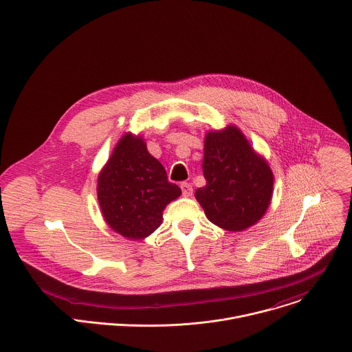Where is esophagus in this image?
<instances>
[{
    "label": "esophagus",
    "mask_w": 352,
    "mask_h": 352,
    "mask_svg": "<svg viewBox=\"0 0 352 352\" xmlns=\"http://www.w3.org/2000/svg\"><path fill=\"white\" fill-rule=\"evenodd\" d=\"M180 188H182V192L184 197H190L192 194V186L190 183H182Z\"/></svg>",
    "instance_id": "obj_1"
}]
</instances>
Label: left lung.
I'll return each mask as SVG.
<instances>
[{
    "mask_svg": "<svg viewBox=\"0 0 352 352\" xmlns=\"http://www.w3.org/2000/svg\"><path fill=\"white\" fill-rule=\"evenodd\" d=\"M202 170L206 186L195 191V198L213 224L242 231L264 216L274 175L236 126L206 133Z\"/></svg>",
    "mask_w": 352,
    "mask_h": 352,
    "instance_id": "8db88e82",
    "label": "left lung"
}]
</instances>
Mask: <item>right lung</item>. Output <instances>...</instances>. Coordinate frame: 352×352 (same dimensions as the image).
Masks as SVG:
<instances>
[{"label": "right lung", "mask_w": 352, "mask_h": 352, "mask_svg": "<svg viewBox=\"0 0 352 352\" xmlns=\"http://www.w3.org/2000/svg\"><path fill=\"white\" fill-rule=\"evenodd\" d=\"M180 194L144 140L132 133L120 139L98 177V199L106 223L132 241L154 232L162 223L165 206Z\"/></svg>", "instance_id": "obj_1"}]
</instances>
